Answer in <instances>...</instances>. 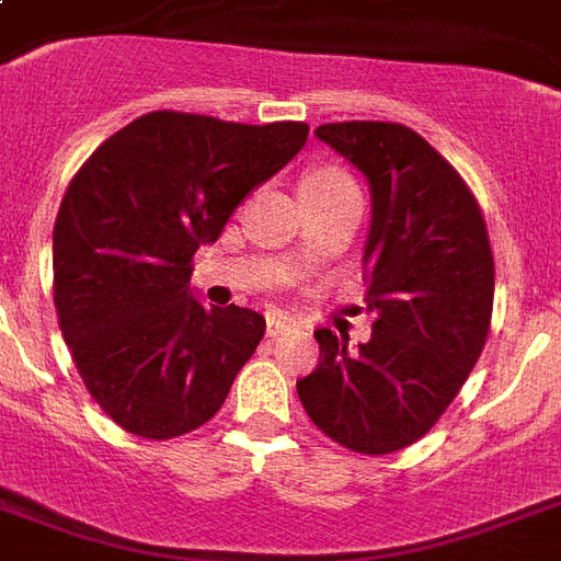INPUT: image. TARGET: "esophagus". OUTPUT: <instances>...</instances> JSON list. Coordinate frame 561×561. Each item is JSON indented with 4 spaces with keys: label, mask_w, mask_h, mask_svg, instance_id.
<instances>
[{
    "label": "esophagus",
    "mask_w": 561,
    "mask_h": 561,
    "mask_svg": "<svg viewBox=\"0 0 561 561\" xmlns=\"http://www.w3.org/2000/svg\"><path fill=\"white\" fill-rule=\"evenodd\" d=\"M294 325H297V320H294V317L279 314V311L267 314V334H271V337H279V334L290 332Z\"/></svg>",
    "instance_id": "obj_1"
}]
</instances>
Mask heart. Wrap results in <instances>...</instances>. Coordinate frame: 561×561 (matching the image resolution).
Returning a JSON list of instances; mask_svg holds the SVG:
<instances>
[{
    "label": "heart",
    "instance_id": "heart-1",
    "mask_svg": "<svg viewBox=\"0 0 561 561\" xmlns=\"http://www.w3.org/2000/svg\"><path fill=\"white\" fill-rule=\"evenodd\" d=\"M341 183H352L343 171L337 169H320L311 171L306 180H302V186H341Z\"/></svg>",
    "mask_w": 561,
    "mask_h": 561
}]
</instances>
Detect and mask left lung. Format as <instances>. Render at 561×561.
<instances>
[{
	"label": "left lung",
	"mask_w": 561,
	"mask_h": 561,
	"mask_svg": "<svg viewBox=\"0 0 561 561\" xmlns=\"http://www.w3.org/2000/svg\"><path fill=\"white\" fill-rule=\"evenodd\" d=\"M314 134L369 183L364 302L375 323L358 346L317 329L320 364L297 381L299 401L334 443L399 451L434 427L483 352L495 294L486 224L460 174L410 127L341 122Z\"/></svg>",
	"instance_id": "obj_1"
}]
</instances>
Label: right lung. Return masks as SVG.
Here are the masks:
<instances>
[{
    "instance_id": "add662e5",
    "label": "right lung",
    "mask_w": 561,
    "mask_h": 561,
    "mask_svg": "<svg viewBox=\"0 0 561 561\" xmlns=\"http://www.w3.org/2000/svg\"><path fill=\"white\" fill-rule=\"evenodd\" d=\"M306 139L302 122L160 110L110 136L75 174L51 244L55 306L75 367L116 425L171 439L220 410L264 317L203 306L192 255Z\"/></svg>"
}]
</instances>
